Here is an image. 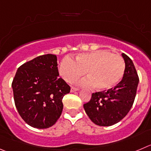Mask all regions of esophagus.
<instances>
[{"mask_svg": "<svg viewBox=\"0 0 151 151\" xmlns=\"http://www.w3.org/2000/svg\"><path fill=\"white\" fill-rule=\"evenodd\" d=\"M79 89H80V88H75V87L71 86V92H74V91H79Z\"/></svg>", "mask_w": 151, "mask_h": 151, "instance_id": "34e87169", "label": "esophagus"}]
</instances>
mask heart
Segmentation results:
<instances>
[{"label": "heart", "instance_id": "heart-1", "mask_svg": "<svg viewBox=\"0 0 151 151\" xmlns=\"http://www.w3.org/2000/svg\"><path fill=\"white\" fill-rule=\"evenodd\" d=\"M85 71L90 80L87 84H94L98 90L106 91L116 86L122 80L125 71L123 59L108 50H98L77 55L75 61L69 57L63 59L59 73L66 82L72 83L82 77Z\"/></svg>", "mask_w": 151, "mask_h": 151}]
</instances>
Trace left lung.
Instances as JSON below:
<instances>
[{
	"mask_svg": "<svg viewBox=\"0 0 151 151\" xmlns=\"http://www.w3.org/2000/svg\"><path fill=\"white\" fill-rule=\"evenodd\" d=\"M125 71L121 82L112 89L93 93L83 105L86 113L93 123L99 126H112L122 120L130 110L137 91L139 79L133 61L122 53Z\"/></svg>",
	"mask_w": 151,
	"mask_h": 151,
	"instance_id": "8db88e82",
	"label": "left lung"
}]
</instances>
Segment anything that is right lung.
Segmentation results:
<instances>
[{
    "instance_id": "right-lung-1",
    "label": "right lung",
    "mask_w": 151,
    "mask_h": 151,
    "mask_svg": "<svg viewBox=\"0 0 151 151\" xmlns=\"http://www.w3.org/2000/svg\"><path fill=\"white\" fill-rule=\"evenodd\" d=\"M18 113L29 126L45 129L61 115L70 86L59 77L57 57L39 56L18 68L12 83Z\"/></svg>"
}]
</instances>
